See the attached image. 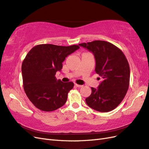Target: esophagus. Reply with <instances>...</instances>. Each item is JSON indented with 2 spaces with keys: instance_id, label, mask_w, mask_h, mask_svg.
Instances as JSON below:
<instances>
[{
  "instance_id": "34e87169",
  "label": "esophagus",
  "mask_w": 149,
  "mask_h": 149,
  "mask_svg": "<svg viewBox=\"0 0 149 149\" xmlns=\"http://www.w3.org/2000/svg\"><path fill=\"white\" fill-rule=\"evenodd\" d=\"M74 85H75L76 86H77V87H79V88H80V87H82V86H83V85H80V84H76V83H75V84H74Z\"/></svg>"
}]
</instances>
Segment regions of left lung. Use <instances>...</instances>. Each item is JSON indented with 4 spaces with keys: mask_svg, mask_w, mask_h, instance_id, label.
I'll use <instances>...</instances> for the list:
<instances>
[{
    "mask_svg": "<svg viewBox=\"0 0 149 149\" xmlns=\"http://www.w3.org/2000/svg\"><path fill=\"white\" fill-rule=\"evenodd\" d=\"M79 45L93 53L95 71L102 80L98 88H91V94L85 100L86 104L100 112L114 110L122 102L130 84V66L125 56L107 41L96 40Z\"/></svg>",
    "mask_w": 149,
    "mask_h": 149,
    "instance_id": "1",
    "label": "left lung"
}]
</instances>
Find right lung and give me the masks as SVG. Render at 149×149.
Returning <instances> with one entry per match:
<instances>
[{"label":"right lung","mask_w":149,"mask_h":149,"mask_svg":"<svg viewBox=\"0 0 149 149\" xmlns=\"http://www.w3.org/2000/svg\"><path fill=\"white\" fill-rule=\"evenodd\" d=\"M79 48L78 45L44 44L33 47L27 54L22 64L23 87L28 98L38 109L52 111L65 104L74 83L57 80L55 74L62 70V63L67 56Z\"/></svg>","instance_id":"right-lung-1"}]
</instances>
